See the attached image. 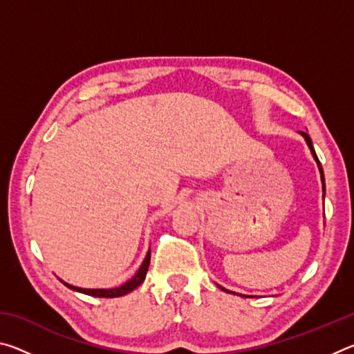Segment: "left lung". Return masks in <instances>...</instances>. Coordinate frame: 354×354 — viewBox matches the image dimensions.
<instances>
[{
  "instance_id": "left-lung-1",
  "label": "left lung",
  "mask_w": 354,
  "mask_h": 354,
  "mask_svg": "<svg viewBox=\"0 0 354 354\" xmlns=\"http://www.w3.org/2000/svg\"><path fill=\"white\" fill-rule=\"evenodd\" d=\"M299 134H301L303 137H304V140H306V143H308V147H309V149H310V153H313V158L315 159V162H317V165H319V171H320V179H322V185H323V198H325V175H323V169H322V164H320V160H319V158H317V154H315V149H314V145H313V140H310V137H309V134L308 133H303V131H299ZM221 290H225V292H227V293H234V295H239V297H253V295H242V293H236V292H232V290H227V289H225V287H221L220 284H217Z\"/></svg>"
}]
</instances>
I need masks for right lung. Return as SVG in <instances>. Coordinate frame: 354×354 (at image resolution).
Segmentation results:
<instances>
[{
	"mask_svg": "<svg viewBox=\"0 0 354 354\" xmlns=\"http://www.w3.org/2000/svg\"><path fill=\"white\" fill-rule=\"evenodd\" d=\"M149 259H151V250H148V253L145 256V259H143L142 266L137 273L134 274L133 278L127 283L118 286V287H113V289H82V287H76V286H71L68 283H62L68 287L71 290H76V292H81V293H86V295H91V297H100V298H115V297H123L127 295V293L133 292L134 289H137L143 281H145L147 277V272H148V267H149Z\"/></svg>",
	"mask_w": 354,
	"mask_h": 354,
	"instance_id": "obj_1",
	"label": "right lung"
}]
</instances>
